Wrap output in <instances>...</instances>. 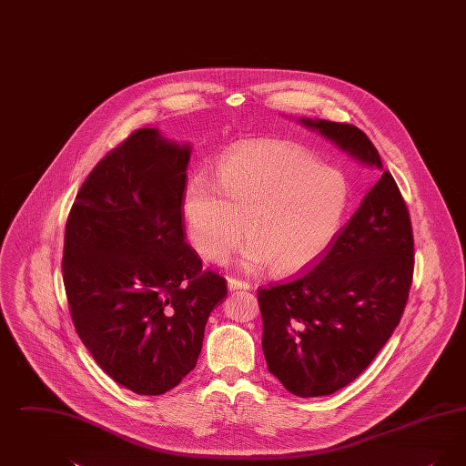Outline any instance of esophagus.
Wrapping results in <instances>:
<instances>
[{"label": "esophagus", "instance_id": "1", "mask_svg": "<svg viewBox=\"0 0 466 466\" xmlns=\"http://www.w3.org/2000/svg\"><path fill=\"white\" fill-rule=\"evenodd\" d=\"M227 285H228L230 291H234V289H249V285H248L246 281L236 279V278H228V279H227Z\"/></svg>", "mask_w": 466, "mask_h": 466}]
</instances>
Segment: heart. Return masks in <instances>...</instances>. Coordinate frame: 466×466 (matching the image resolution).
<instances>
[{
	"mask_svg": "<svg viewBox=\"0 0 466 466\" xmlns=\"http://www.w3.org/2000/svg\"><path fill=\"white\" fill-rule=\"evenodd\" d=\"M217 181L188 177L181 196L187 234L204 260L222 264L244 234L246 268L289 276L337 238L351 200L346 177L287 141H248L223 154Z\"/></svg>",
	"mask_w": 466,
	"mask_h": 466,
	"instance_id": "1",
	"label": "heart"
}]
</instances>
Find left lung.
Wrapping results in <instances>:
<instances>
[{
  "label": "left lung",
  "instance_id": "obj_1",
  "mask_svg": "<svg viewBox=\"0 0 466 466\" xmlns=\"http://www.w3.org/2000/svg\"><path fill=\"white\" fill-rule=\"evenodd\" d=\"M342 152L382 171L314 267L258 291L267 369L289 393L332 395L355 380L399 327L414 270L407 206L376 147L355 126L299 118Z\"/></svg>",
  "mask_w": 466,
  "mask_h": 466
}]
</instances>
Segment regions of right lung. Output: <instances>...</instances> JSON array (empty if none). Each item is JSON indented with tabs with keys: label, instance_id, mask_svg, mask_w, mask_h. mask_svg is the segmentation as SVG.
<instances>
[{
	"label": "right lung",
	"instance_id": "1",
	"mask_svg": "<svg viewBox=\"0 0 466 466\" xmlns=\"http://www.w3.org/2000/svg\"><path fill=\"white\" fill-rule=\"evenodd\" d=\"M192 148L139 129L105 157L69 211L63 279L96 363L137 395L196 369L209 314L227 297L185 243L181 196Z\"/></svg>",
	"mask_w": 466,
	"mask_h": 466
}]
</instances>
